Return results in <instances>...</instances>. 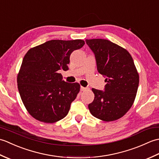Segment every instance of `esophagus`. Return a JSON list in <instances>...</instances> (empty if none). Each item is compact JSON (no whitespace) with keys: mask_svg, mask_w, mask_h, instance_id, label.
<instances>
[{"mask_svg":"<svg viewBox=\"0 0 159 159\" xmlns=\"http://www.w3.org/2000/svg\"><path fill=\"white\" fill-rule=\"evenodd\" d=\"M87 89V88H85V87H80V91H82V92H84V91H85Z\"/></svg>","mask_w":159,"mask_h":159,"instance_id":"34e87169","label":"esophagus"}]
</instances>
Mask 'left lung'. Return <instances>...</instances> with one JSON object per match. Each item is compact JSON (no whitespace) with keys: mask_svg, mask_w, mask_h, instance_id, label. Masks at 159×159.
I'll return each instance as SVG.
<instances>
[{"mask_svg":"<svg viewBox=\"0 0 159 159\" xmlns=\"http://www.w3.org/2000/svg\"><path fill=\"white\" fill-rule=\"evenodd\" d=\"M95 55L98 72L106 78L104 92L92 89L94 100L88 107L93 116L104 121L120 119L129 110L137 95L139 76L130 54L104 39H86Z\"/></svg>","mask_w":159,"mask_h":159,"instance_id":"1","label":"left lung"}]
</instances>
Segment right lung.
Segmentation results:
<instances>
[{
    "label": "right lung",
    "instance_id": "add662e5",
    "mask_svg": "<svg viewBox=\"0 0 159 159\" xmlns=\"http://www.w3.org/2000/svg\"><path fill=\"white\" fill-rule=\"evenodd\" d=\"M84 44L82 39H54L26 53L17 83L24 105L35 120L55 123L68 113L80 86L64 81L59 72L68 70L70 55Z\"/></svg>",
    "mask_w": 159,
    "mask_h": 159
}]
</instances>
